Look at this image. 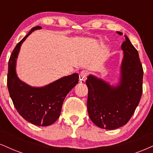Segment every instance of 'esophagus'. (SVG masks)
<instances>
[{
    "instance_id": "obj_1",
    "label": "esophagus",
    "mask_w": 153,
    "mask_h": 153,
    "mask_svg": "<svg viewBox=\"0 0 153 153\" xmlns=\"http://www.w3.org/2000/svg\"><path fill=\"white\" fill-rule=\"evenodd\" d=\"M88 71H81L80 74H79V78H80V80L82 81V82H84L86 79V78H87V76H88Z\"/></svg>"
}]
</instances>
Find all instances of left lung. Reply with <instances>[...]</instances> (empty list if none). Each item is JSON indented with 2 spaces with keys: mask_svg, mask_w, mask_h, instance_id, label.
<instances>
[{
  "mask_svg": "<svg viewBox=\"0 0 153 153\" xmlns=\"http://www.w3.org/2000/svg\"><path fill=\"white\" fill-rule=\"evenodd\" d=\"M122 35L120 32H117ZM121 48L124 57L118 86L89 75L88 86V116L98 127L114 130L126 125L134 114L143 93V69L138 52L126 35Z\"/></svg>",
  "mask_w": 153,
  "mask_h": 153,
  "instance_id": "left-lung-1",
  "label": "left lung"
}]
</instances>
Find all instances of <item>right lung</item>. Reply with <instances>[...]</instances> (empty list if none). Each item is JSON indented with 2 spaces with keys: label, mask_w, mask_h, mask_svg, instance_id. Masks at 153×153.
<instances>
[{
  "label": "right lung",
  "mask_w": 153,
  "mask_h": 153,
  "mask_svg": "<svg viewBox=\"0 0 153 153\" xmlns=\"http://www.w3.org/2000/svg\"><path fill=\"white\" fill-rule=\"evenodd\" d=\"M36 26L19 42L8 62L7 85L13 105L19 114L28 122L38 126L52 125L59 118L66 96L79 82V74L74 73L62 77L44 87H31L18 78L16 72V58L22 43L36 30Z\"/></svg>",
  "instance_id": "right-lung-1"
}]
</instances>
